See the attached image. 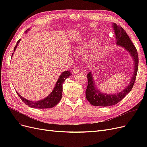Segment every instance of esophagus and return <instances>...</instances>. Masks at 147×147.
<instances>
[{
  "instance_id": "obj_1",
  "label": "esophagus",
  "mask_w": 147,
  "mask_h": 147,
  "mask_svg": "<svg viewBox=\"0 0 147 147\" xmlns=\"http://www.w3.org/2000/svg\"><path fill=\"white\" fill-rule=\"evenodd\" d=\"M80 72V69L78 67H74L73 69V73L75 74H77Z\"/></svg>"
}]
</instances>
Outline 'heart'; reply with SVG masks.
<instances>
[{"label": "heart", "instance_id": "1", "mask_svg": "<svg viewBox=\"0 0 147 147\" xmlns=\"http://www.w3.org/2000/svg\"><path fill=\"white\" fill-rule=\"evenodd\" d=\"M96 43V40L95 39L90 40L86 42V43H84V45L82 47L81 50L83 52H88V51H90L92 48H93Z\"/></svg>", "mask_w": 147, "mask_h": 147}]
</instances>
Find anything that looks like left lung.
<instances>
[{
    "label": "left lung",
    "mask_w": 147,
    "mask_h": 147,
    "mask_svg": "<svg viewBox=\"0 0 147 147\" xmlns=\"http://www.w3.org/2000/svg\"><path fill=\"white\" fill-rule=\"evenodd\" d=\"M113 28L116 36V43L117 45L121 46L124 48L132 56L134 64V71L133 72L129 84L122 91H120L115 94H105L100 92L96 87L94 78L92 73L90 72L87 75L88 86L86 90V97L90 104L94 106L108 107L117 104L121 101L129 92L133 85L135 83L137 74L138 65H139V57H138L137 51L134 44L132 43L129 37L128 36L126 31L121 26H118L117 24L113 23Z\"/></svg>",
    "instance_id": "left-lung-1"
}]
</instances>
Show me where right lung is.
<instances>
[{
	"label": "right lung",
	"instance_id": "1",
	"mask_svg": "<svg viewBox=\"0 0 147 147\" xmlns=\"http://www.w3.org/2000/svg\"><path fill=\"white\" fill-rule=\"evenodd\" d=\"M28 30L29 29H28ZM28 30H26V32H27ZM20 40H19L17 42L16 45L14 48V51L16 50V48L18 45L19 44ZM13 53H12L11 57L13 56ZM70 75H72V74H70V71L68 70L64 71V72L62 73L59 77V78L57 80V81L55 84V86L54 89H53L52 92L47 97H45V99H42L40 100H38L36 102L30 101L29 100L24 98L23 97H22L20 94L18 93L17 91L16 92L18 95L20 97V99L22 100V101H23L26 105H27L28 107H29L42 109L52 108L58 104L59 101L61 100L62 98V93H63V84L65 80V79L69 77Z\"/></svg>",
	"mask_w": 147,
	"mask_h": 147
}]
</instances>
